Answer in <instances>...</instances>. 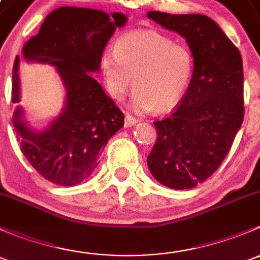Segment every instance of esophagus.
I'll list each match as a JSON object with an SVG mask.
<instances>
[{
  "instance_id": "1",
  "label": "esophagus",
  "mask_w": 260,
  "mask_h": 260,
  "mask_svg": "<svg viewBox=\"0 0 260 260\" xmlns=\"http://www.w3.org/2000/svg\"><path fill=\"white\" fill-rule=\"evenodd\" d=\"M138 120L136 119L135 117H133V115H131V114H125V120H124V125L125 127H132V125H135L136 123H137Z\"/></svg>"
}]
</instances>
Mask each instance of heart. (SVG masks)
<instances>
[{"instance_id":"heart-1","label":"heart","mask_w":260,"mask_h":260,"mask_svg":"<svg viewBox=\"0 0 260 260\" xmlns=\"http://www.w3.org/2000/svg\"><path fill=\"white\" fill-rule=\"evenodd\" d=\"M102 69L114 99L120 101L133 81L135 108L166 111L182 98L192 75L193 56L187 46L162 34L132 32L118 39L114 51L104 52Z\"/></svg>"}]
</instances>
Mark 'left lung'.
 I'll list each match as a JSON object with an SVG mask.
<instances>
[{
	"label": "left lung",
	"instance_id": "obj_1",
	"mask_svg": "<svg viewBox=\"0 0 260 260\" xmlns=\"http://www.w3.org/2000/svg\"><path fill=\"white\" fill-rule=\"evenodd\" d=\"M147 16L185 38L193 56L187 91L169 117L153 122L157 140L147 157L159 183L187 190L219 169L242 127V55L205 15L149 11Z\"/></svg>",
	"mask_w": 260,
	"mask_h": 260
}]
</instances>
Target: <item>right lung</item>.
I'll return each instance as SVG.
<instances>
[{
  "instance_id": "right-lung-1",
  "label": "right lung",
  "mask_w": 260,
  "mask_h": 260,
  "mask_svg": "<svg viewBox=\"0 0 260 260\" xmlns=\"http://www.w3.org/2000/svg\"><path fill=\"white\" fill-rule=\"evenodd\" d=\"M60 7L48 15L38 35L22 49L26 61L45 62L56 69L67 90L61 113L44 128L32 131L17 107L14 125L21 152L50 182L74 186L99 165L109 138L124 125V115L89 73L98 72L103 50L115 28L127 22L123 14ZM20 57L12 73V103L20 102Z\"/></svg>"
}]
</instances>
